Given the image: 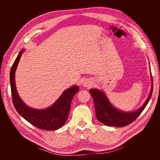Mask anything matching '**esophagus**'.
<instances>
[{
	"instance_id": "34e87169",
	"label": "esophagus",
	"mask_w": 160,
	"mask_h": 160,
	"mask_svg": "<svg viewBox=\"0 0 160 160\" xmlns=\"http://www.w3.org/2000/svg\"><path fill=\"white\" fill-rule=\"evenodd\" d=\"M93 85V82H91V81L90 80H84V82H83V86L84 87H91V86Z\"/></svg>"
}]
</instances>
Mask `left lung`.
Instances as JSON below:
<instances>
[{
    "label": "left lung",
    "instance_id": "1",
    "mask_svg": "<svg viewBox=\"0 0 160 160\" xmlns=\"http://www.w3.org/2000/svg\"><path fill=\"white\" fill-rule=\"evenodd\" d=\"M151 79L152 87L147 100L138 110L133 112H123L117 109L112 106L106 95L103 92L96 89H90L89 93L93 97L95 110L98 121L108 127L112 126L117 127H125L135 121L143 111L151 98L153 89L152 77Z\"/></svg>",
    "mask_w": 160,
    "mask_h": 160
}]
</instances>
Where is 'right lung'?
<instances>
[{
	"mask_svg": "<svg viewBox=\"0 0 160 160\" xmlns=\"http://www.w3.org/2000/svg\"><path fill=\"white\" fill-rule=\"evenodd\" d=\"M23 51L19 52L10 70V85L13 106L25 120L34 127L42 130H57L65 124L71 101L79 91V87L73 86L65 90L52 106L45 109H35L27 106L19 97L15 84V72Z\"/></svg>",
	"mask_w": 160,
	"mask_h": 160,
	"instance_id": "1",
	"label": "right lung"
}]
</instances>
